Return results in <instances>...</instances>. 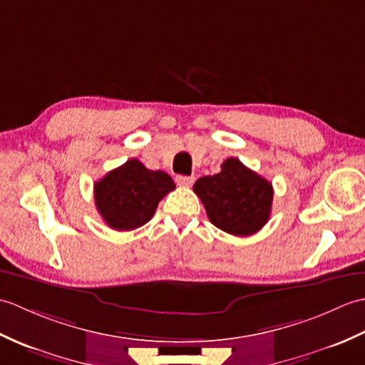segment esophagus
Wrapping results in <instances>:
<instances>
[{"label": "esophagus", "instance_id": "obj_1", "mask_svg": "<svg viewBox=\"0 0 365 365\" xmlns=\"http://www.w3.org/2000/svg\"><path fill=\"white\" fill-rule=\"evenodd\" d=\"M175 182H177V185H180V187H191V185L195 183V177H190V175H177V177H175Z\"/></svg>", "mask_w": 365, "mask_h": 365}]
</instances>
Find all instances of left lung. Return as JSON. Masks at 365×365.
I'll use <instances>...</instances> for the list:
<instances>
[{
    "instance_id": "obj_1",
    "label": "left lung",
    "mask_w": 365,
    "mask_h": 365,
    "mask_svg": "<svg viewBox=\"0 0 365 365\" xmlns=\"http://www.w3.org/2000/svg\"><path fill=\"white\" fill-rule=\"evenodd\" d=\"M192 190L213 226L230 235H252L269 220L273 187L237 158L224 161L218 174L200 177Z\"/></svg>"
}]
</instances>
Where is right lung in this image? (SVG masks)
I'll use <instances>...</instances> for the list:
<instances>
[{"instance_id": "1", "label": "right lung", "mask_w": 365, "mask_h": 365, "mask_svg": "<svg viewBox=\"0 0 365 365\" xmlns=\"http://www.w3.org/2000/svg\"><path fill=\"white\" fill-rule=\"evenodd\" d=\"M173 190L175 183L166 173L147 169L133 158L96 182L94 199L108 226L133 230L152 220L160 200Z\"/></svg>"}]
</instances>
